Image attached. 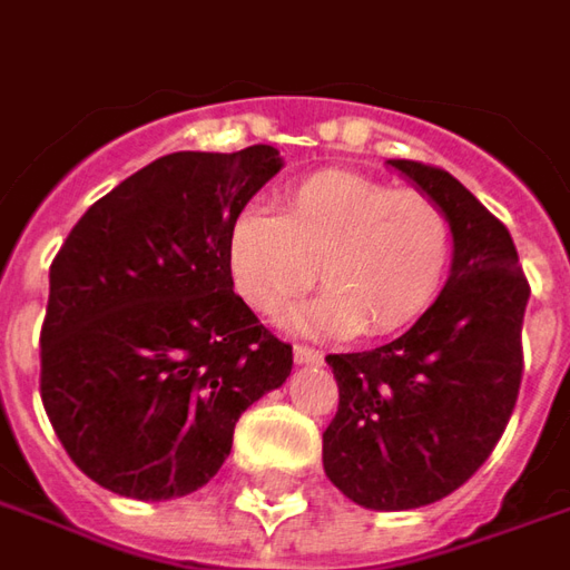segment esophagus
<instances>
[{
	"label": "esophagus",
	"instance_id": "obj_1",
	"mask_svg": "<svg viewBox=\"0 0 570 570\" xmlns=\"http://www.w3.org/2000/svg\"><path fill=\"white\" fill-rule=\"evenodd\" d=\"M294 363H301V366L323 363V353L316 351V347H309V344H294Z\"/></svg>",
	"mask_w": 570,
	"mask_h": 570
}]
</instances>
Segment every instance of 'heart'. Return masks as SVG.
<instances>
[{
	"mask_svg": "<svg viewBox=\"0 0 570 570\" xmlns=\"http://www.w3.org/2000/svg\"><path fill=\"white\" fill-rule=\"evenodd\" d=\"M235 292L278 316L316 282L325 292L294 316L325 335H391L441 294L453 261V223L415 188L351 170H320L282 191L276 210L247 207L226 238Z\"/></svg>",
	"mask_w": 570,
	"mask_h": 570,
	"instance_id": "heart-1",
	"label": "heart"
}]
</instances>
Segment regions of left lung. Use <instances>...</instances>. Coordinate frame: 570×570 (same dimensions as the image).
I'll use <instances>...</instances> for the list:
<instances>
[{"mask_svg": "<svg viewBox=\"0 0 570 570\" xmlns=\"http://www.w3.org/2000/svg\"><path fill=\"white\" fill-rule=\"evenodd\" d=\"M453 223V273L406 335L328 353L337 412L323 434L328 481L366 509L443 500L500 443L515 410L531 285L509 229L441 167L387 160Z\"/></svg>", "mask_w": 570, "mask_h": 570, "instance_id": "obj_1", "label": "left lung"}]
</instances>
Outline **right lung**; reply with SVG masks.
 I'll return each mask as SVG.
<instances>
[{"label": "right lung", "mask_w": 570, "mask_h": 570, "mask_svg": "<svg viewBox=\"0 0 570 570\" xmlns=\"http://www.w3.org/2000/svg\"><path fill=\"white\" fill-rule=\"evenodd\" d=\"M273 145L176 151L98 198L49 266L39 394L61 446L129 500L204 488L238 415L292 375L233 292L226 238L276 173Z\"/></svg>", "instance_id": "add662e5"}]
</instances>
